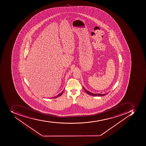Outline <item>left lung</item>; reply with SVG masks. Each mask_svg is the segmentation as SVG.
I'll return each mask as SVG.
<instances>
[{
  "instance_id": "obj_1",
  "label": "left lung",
  "mask_w": 146,
  "mask_h": 146,
  "mask_svg": "<svg viewBox=\"0 0 146 146\" xmlns=\"http://www.w3.org/2000/svg\"><path fill=\"white\" fill-rule=\"evenodd\" d=\"M83 89L84 90V91H86V92L87 93V94H89V95H91V96H105V95H107L108 93L107 94H94V93H92L90 92H89L88 90H86L84 89V87H83Z\"/></svg>"
}]
</instances>
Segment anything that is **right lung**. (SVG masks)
<instances>
[{
	"label": "right lung",
	"mask_w": 146,
	"mask_h": 146,
	"mask_svg": "<svg viewBox=\"0 0 146 146\" xmlns=\"http://www.w3.org/2000/svg\"><path fill=\"white\" fill-rule=\"evenodd\" d=\"M63 91H62V92L60 93L59 95H57V96H55V97H52V98H57V97H59V96H60L61 95H62V94H63Z\"/></svg>",
	"instance_id": "1"
}]
</instances>
